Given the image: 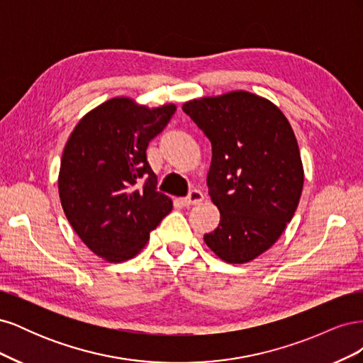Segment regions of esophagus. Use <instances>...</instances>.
<instances>
[{"label":"esophagus","instance_id":"obj_1","mask_svg":"<svg viewBox=\"0 0 363 363\" xmlns=\"http://www.w3.org/2000/svg\"><path fill=\"white\" fill-rule=\"evenodd\" d=\"M204 200V194L199 189H194L189 192L188 196H184L182 200L184 206H195V204H200Z\"/></svg>","mask_w":363,"mask_h":363}]
</instances>
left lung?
<instances>
[{"label":"left lung","mask_w":363,"mask_h":363,"mask_svg":"<svg viewBox=\"0 0 363 363\" xmlns=\"http://www.w3.org/2000/svg\"><path fill=\"white\" fill-rule=\"evenodd\" d=\"M212 144L207 188L221 218L204 242L228 263L269 250L298 206L304 169L288 118L247 91L201 96L183 104Z\"/></svg>","instance_id":"left-lung-1"}]
</instances>
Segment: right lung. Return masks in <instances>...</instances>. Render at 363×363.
<instances>
[{
    "label": "right lung",
    "instance_id": "add662e5",
    "mask_svg": "<svg viewBox=\"0 0 363 363\" xmlns=\"http://www.w3.org/2000/svg\"><path fill=\"white\" fill-rule=\"evenodd\" d=\"M175 108L115 96L87 112L65 145L59 171L63 212L84 245L106 262L138 256L151 230L172 211V200L156 189L147 147Z\"/></svg>",
    "mask_w": 363,
    "mask_h": 363
}]
</instances>
